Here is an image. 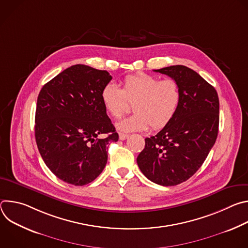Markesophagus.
Here are the masks:
<instances>
[{"label":"esophagus","instance_id":"1","mask_svg":"<svg viewBox=\"0 0 248 248\" xmlns=\"http://www.w3.org/2000/svg\"><path fill=\"white\" fill-rule=\"evenodd\" d=\"M119 137H120V139H121V140H125V139L128 137V134H125V133H122V132H120V133H119Z\"/></svg>","mask_w":248,"mask_h":248}]
</instances>
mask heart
<instances>
[{"instance_id": "heart-1", "label": "heart", "mask_w": 248, "mask_h": 248, "mask_svg": "<svg viewBox=\"0 0 248 248\" xmlns=\"http://www.w3.org/2000/svg\"><path fill=\"white\" fill-rule=\"evenodd\" d=\"M181 100L182 91L174 79L160 80L147 74L125 77L123 89L114 82H108L101 90L104 108L115 119L128 111L127 101L134 102L135 114L117 124L122 132L144 131L150 125L154 130L165 127L178 111Z\"/></svg>"}]
</instances>
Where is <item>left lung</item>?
I'll list each match as a JSON object with an SVG mask.
<instances>
[{
  "instance_id": "left-lung-1",
  "label": "left lung",
  "mask_w": 248,
  "mask_h": 248,
  "mask_svg": "<svg viewBox=\"0 0 248 248\" xmlns=\"http://www.w3.org/2000/svg\"><path fill=\"white\" fill-rule=\"evenodd\" d=\"M154 72L179 83L182 100L171 121L156 135L145 138L137 165L151 182L171 186L192 176L214 146L219 97L213 86L187 66L170 65Z\"/></svg>"
}]
</instances>
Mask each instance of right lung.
I'll return each instance as SVG.
<instances>
[{"mask_svg":"<svg viewBox=\"0 0 248 248\" xmlns=\"http://www.w3.org/2000/svg\"><path fill=\"white\" fill-rule=\"evenodd\" d=\"M112 77L84 64L64 69L41 89L35 114V139L50 170L62 182L85 186L102 172L107 145L119 134L101 101ZM107 134L106 138H100Z\"/></svg>","mask_w":248,"mask_h":248,"instance_id":"obj_1","label":"right lung"}]
</instances>
